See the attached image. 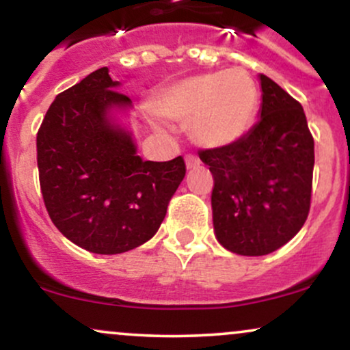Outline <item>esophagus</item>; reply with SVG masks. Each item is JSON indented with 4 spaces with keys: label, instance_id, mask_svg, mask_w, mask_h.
Segmentation results:
<instances>
[{
    "label": "esophagus",
    "instance_id": "1",
    "mask_svg": "<svg viewBox=\"0 0 350 350\" xmlns=\"http://www.w3.org/2000/svg\"><path fill=\"white\" fill-rule=\"evenodd\" d=\"M199 164H200V159H199L196 154H187V156H186V166H187V170H194V167H198Z\"/></svg>",
    "mask_w": 350,
    "mask_h": 350
}]
</instances>
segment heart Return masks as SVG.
Instances as JSON below:
<instances>
[{
  "label": "heart",
  "mask_w": 350,
  "mask_h": 350,
  "mask_svg": "<svg viewBox=\"0 0 350 350\" xmlns=\"http://www.w3.org/2000/svg\"><path fill=\"white\" fill-rule=\"evenodd\" d=\"M258 105V92L242 69L214 72L174 83L158 98L159 113L191 122L200 146L222 148L247 133Z\"/></svg>",
  "instance_id": "b5f03b06"
}]
</instances>
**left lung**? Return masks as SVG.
I'll list each match as a JSON object with an SVG mask.
<instances>
[{
	"label": "left lung",
	"mask_w": 350,
	"mask_h": 350,
	"mask_svg": "<svg viewBox=\"0 0 350 350\" xmlns=\"http://www.w3.org/2000/svg\"><path fill=\"white\" fill-rule=\"evenodd\" d=\"M260 82V122L232 144L199 152L214 178L217 240L247 256L278 250L301 230L314 167V139L301 103L267 75Z\"/></svg>",
	"instance_id": "obj_1"
}]
</instances>
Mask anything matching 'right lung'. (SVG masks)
Masks as SVG:
<instances>
[{"label":"right lung","mask_w":350,"mask_h":350,"mask_svg":"<svg viewBox=\"0 0 350 350\" xmlns=\"http://www.w3.org/2000/svg\"><path fill=\"white\" fill-rule=\"evenodd\" d=\"M107 67L55 97L39 126V184L60 234L92 253L115 255L158 232L186 176L183 156L143 161L130 133L108 120L131 100L113 90Z\"/></svg>","instance_id":"right-lung-1"}]
</instances>
